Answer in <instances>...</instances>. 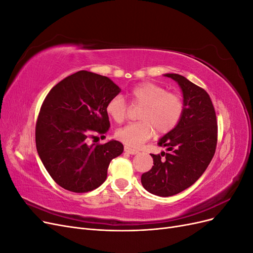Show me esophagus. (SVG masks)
<instances>
[{
	"mask_svg": "<svg viewBox=\"0 0 253 253\" xmlns=\"http://www.w3.org/2000/svg\"><path fill=\"white\" fill-rule=\"evenodd\" d=\"M125 151H126V153H128V154H131V155L138 154V153H139L138 150H135V149H133V148H129V147H127V145H126V147H125Z\"/></svg>",
	"mask_w": 253,
	"mask_h": 253,
	"instance_id": "1",
	"label": "esophagus"
}]
</instances>
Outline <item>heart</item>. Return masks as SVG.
Wrapping results in <instances>:
<instances>
[{"label": "heart", "mask_w": 253, "mask_h": 253, "mask_svg": "<svg viewBox=\"0 0 253 253\" xmlns=\"http://www.w3.org/2000/svg\"><path fill=\"white\" fill-rule=\"evenodd\" d=\"M132 103L142 105L138 118L140 121L128 124L117 129L116 137L129 147H139L154 135L167 134L178 125L185 102L180 95L171 93L159 84L144 82L134 86L129 91ZM105 111L116 122H122L128 111L127 103L121 95L112 97L106 103Z\"/></svg>", "instance_id": "obj_1"}]
</instances>
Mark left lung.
Wrapping results in <instances>:
<instances>
[{"label":"left lung","instance_id":"left-lung-1","mask_svg":"<svg viewBox=\"0 0 253 253\" xmlns=\"http://www.w3.org/2000/svg\"><path fill=\"white\" fill-rule=\"evenodd\" d=\"M178 83L185 110L178 125L159 139L168 152L154 155V166L141 175L143 188L158 196H172L191 187L208 168L217 143V121L207 91L178 74H166Z\"/></svg>","mask_w":253,"mask_h":253}]
</instances>
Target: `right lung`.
<instances>
[{
    "mask_svg": "<svg viewBox=\"0 0 253 253\" xmlns=\"http://www.w3.org/2000/svg\"><path fill=\"white\" fill-rule=\"evenodd\" d=\"M120 90L105 76L79 71L45 97L36 125V145L45 169L60 187L85 193L106 179L111 160L124 152V145L117 140L87 141L109 131L105 106Z\"/></svg>",
    "mask_w": 253,
    "mask_h": 253,
    "instance_id": "obj_1",
    "label": "right lung"
}]
</instances>
